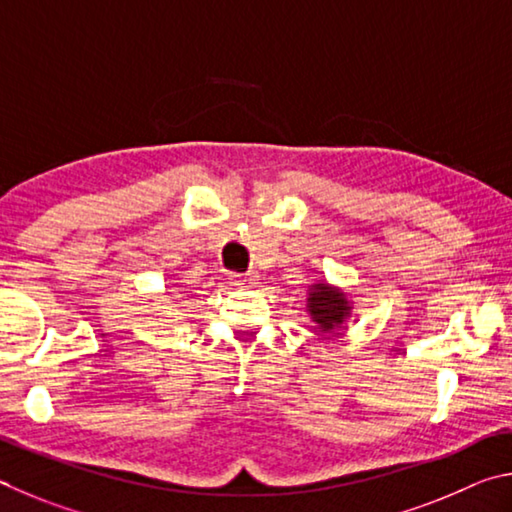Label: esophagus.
<instances>
[{"mask_svg":"<svg viewBox=\"0 0 512 512\" xmlns=\"http://www.w3.org/2000/svg\"><path fill=\"white\" fill-rule=\"evenodd\" d=\"M231 285H236V288H254L256 285V276H251V274H233L231 276Z\"/></svg>","mask_w":512,"mask_h":512,"instance_id":"34e87169","label":"esophagus"}]
</instances>
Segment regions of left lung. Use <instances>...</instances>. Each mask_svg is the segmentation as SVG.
<instances>
[{
	"instance_id": "left-lung-1",
	"label": "left lung",
	"mask_w": 512,
	"mask_h": 512,
	"mask_svg": "<svg viewBox=\"0 0 512 512\" xmlns=\"http://www.w3.org/2000/svg\"><path fill=\"white\" fill-rule=\"evenodd\" d=\"M310 315L317 321L321 330L342 328L344 317H348V301L344 292L328 288V285L319 283L315 290L310 292Z\"/></svg>"
}]
</instances>
